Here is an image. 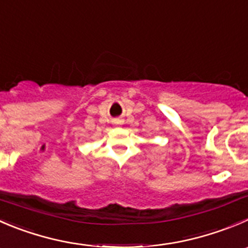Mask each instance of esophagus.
<instances>
[{"mask_svg": "<svg viewBox=\"0 0 248 248\" xmlns=\"http://www.w3.org/2000/svg\"><path fill=\"white\" fill-rule=\"evenodd\" d=\"M115 124H121V120H116V121H115Z\"/></svg>", "mask_w": 248, "mask_h": 248, "instance_id": "1", "label": "esophagus"}]
</instances>
